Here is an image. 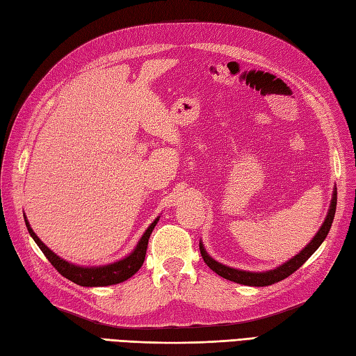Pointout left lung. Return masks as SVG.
I'll use <instances>...</instances> for the list:
<instances>
[{"label":"left lung","instance_id":"1","mask_svg":"<svg viewBox=\"0 0 356 356\" xmlns=\"http://www.w3.org/2000/svg\"><path fill=\"white\" fill-rule=\"evenodd\" d=\"M335 211H337V188L334 191V197H332V203H330V209L327 213L326 220H324L323 226L320 228L318 234L312 238L311 243H309L303 251L300 254H297L291 259L289 261H286L282 266H278L274 270H268V272H246V270H238V269H232L228 266H223V264L217 263L216 260L211 259V257L207 254L205 248L200 243V254L203 257V260L209 266V269H213L217 275H220L226 280H229V282L234 283H240V284H246V286H269V284H274L282 282V280L287 278L291 274H293L295 270L298 268H301L305 264V261L311 257L316 249L320 248V245L324 241V238L327 237V234L330 231V226L332 222H334V217H335Z\"/></svg>","mask_w":356,"mask_h":356}]
</instances>
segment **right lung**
<instances>
[{"instance_id": "obj_1", "label": "right lung", "mask_w": 356, "mask_h": 356, "mask_svg": "<svg viewBox=\"0 0 356 356\" xmlns=\"http://www.w3.org/2000/svg\"><path fill=\"white\" fill-rule=\"evenodd\" d=\"M157 220L159 218H156V220L148 226V229L142 236L138 246H136L134 251L128 255L127 259L119 260L113 264H107V266H101V268H81V266H74V264L65 261L63 259H59L55 252H51L50 249L45 246L40 238H38L33 229L30 228L27 220H26V226H27L29 234L35 240V243L40 246L42 254L47 257V260L51 263V266L55 268L59 274L79 286L93 287V286H110V284L122 283L140 269L143 260H145L148 238L151 236V232H153Z\"/></svg>"}]
</instances>
